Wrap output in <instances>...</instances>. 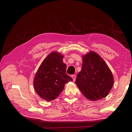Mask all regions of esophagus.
I'll return each instance as SVG.
<instances>
[{
    "instance_id": "obj_1",
    "label": "esophagus",
    "mask_w": 132,
    "mask_h": 132,
    "mask_svg": "<svg viewBox=\"0 0 132 132\" xmlns=\"http://www.w3.org/2000/svg\"><path fill=\"white\" fill-rule=\"evenodd\" d=\"M71 77H72L73 81H75V80H76V76L75 75H72V76H71Z\"/></svg>"
}]
</instances>
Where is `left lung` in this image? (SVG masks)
I'll list each match as a JSON object with an SVG mask.
<instances>
[{"instance_id":"8db88e82","label":"left lung","mask_w":132,"mask_h":132,"mask_svg":"<svg viewBox=\"0 0 132 132\" xmlns=\"http://www.w3.org/2000/svg\"><path fill=\"white\" fill-rule=\"evenodd\" d=\"M82 68L77 75L76 84L84 97L98 101L107 96L114 79L112 71L103 59L94 51L82 56Z\"/></svg>"}]
</instances>
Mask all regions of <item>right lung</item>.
Here are the masks:
<instances>
[{
	"label": "right lung",
	"instance_id": "obj_1",
	"mask_svg": "<svg viewBox=\"0 0 132 132\" xmlns=\"http://www.w3.org/2000/svg\"><path fill=\"white\" fill-rule=\"evenodd\" d=\"M63 55L56 51L50 53L40 64L34 79V89L40 97L51 101L58 97L64 85L72 81L66 74Z\"/></svg>",
	"mask_w": 132,
	"mask_h": 132
}]
</instances>
